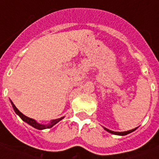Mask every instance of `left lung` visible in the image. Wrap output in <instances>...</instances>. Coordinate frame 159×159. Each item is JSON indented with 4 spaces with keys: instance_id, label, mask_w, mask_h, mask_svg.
I'll return each mask as SVG.
<instances>
[{
    "instance_id": "obj_1",
    "label": "left lung",
    "mask_w": 159,
    "mask_h": 159,
    "mask_svg": "<svg viewBox=\"0 0 159 159\" xmlns=\"http://www.w3.org/2000/svg\"><path fill=\"white\" fill-rule=\"evenodd\" d=\"M137 128H135V129H131V130H128V131H124V132H115V131L108 129H107V128H105V127H104V129L107 130V132H109V133L111 134H117V135H126V134H129L131 133V132L134 131Z\"/></svg>"
}]
</instances>
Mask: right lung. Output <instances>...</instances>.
Here are the masks:
<instances>
[{
	"instance_id": "right-lung-1",
	"label": "right lung",
	"mask_w": 159,
	"mask_h": 159,
	"mask_svg": "<svg viewBox=\"0 0 159 159\" xmlns=\"http://www.w3.org/2000/svg\"><path fill=\"white\" fill-rule=\"evenodd\" d=\"M10 102L12 104V108H13V110L15 111V113L20 117V118L24 121V122H25L28 124H30V126H32L33 128H35L36 129H39V130H42V129H49V128H52L53 125H55L56 123H59L60 120H62L64 118L63 117H60V118H58V119H54L52 120V121H50V123H48V124H42V123H39L38 122H36V120L33 119V118H30V117H26L25 116L22 112H20L19 110H18V108L14 106V104L12 103V100H10Z\"/></svg>"
}]
</instances>
